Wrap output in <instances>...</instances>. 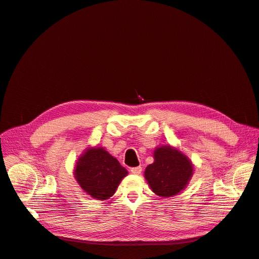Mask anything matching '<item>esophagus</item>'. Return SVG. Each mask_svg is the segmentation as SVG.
<instances>
[{
    "label": "esophagus",
    "mask_w": 259,
    "mask_h": 259,
    "mask_svg": "<svg viewBox=\"0 0 259 259\" xmlns=\"http://www.w3.org/2000/svg\"><path fill=\"white\" fill-rule=\"evenodd\" d=\"M141 171H142V168L140 167V165H138V167H133V168H131V172H132L133 174H140Z\"/></svg>",
    "instance_id": "obj_1"
}]
</instances>
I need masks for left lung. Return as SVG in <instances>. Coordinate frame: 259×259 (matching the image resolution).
<instances>
[{"instance_id":"8db88e82","label":"left lung","mask_w":259,"mask_h":259,"mask_svg":"<svg viewBox=\"0 0 259 259\" xmlns=\"http://www.w3.org/2000/svg\"><path fill=\"white\" fill-rule=\"evenodd\" d=\"M154 162L149 164L144 177L157 195L168 198L180 193L192 177V164L180 151L170 146L155 150Z\"/></svg>"}]
</instances>
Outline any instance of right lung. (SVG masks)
Masks as SVG:
<instances>
[{
  "label": "right lung",
  "instance_id": "right-lung-1",
  "mask_svg": "<svg viewBox=\"0 0 259 259\" xmlns=\"http://www.w3.org/2000/svg\"><path fill=\"white\" fill-rule=\"evenodd\" d=\"M75 179L92 198L107 200L116 192L126 169L103 148L88 149L78 159Z\"/></svg>",
  "mask_w": 259,
  "mask_h": 259
}]
</instances>
